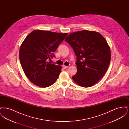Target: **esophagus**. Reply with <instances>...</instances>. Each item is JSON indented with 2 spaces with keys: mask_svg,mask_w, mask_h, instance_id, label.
Here are the masks:
<instances>
[{
  "mask_svg": "<svg viewBox=\"0 0 129 129\" xmlns=\"http://www.w3.org/2000/svg\"><path fill=\"white\" fill-rule=\"evenodd\" d=\"M62 67L64 69H66V68H67L68 67V66H65V65H63L62 66Z\"/></svg>",
  "mask_w": 129,
  "mask_h": 129,
  "instance_id": "1",
  "label": "esophagus"
}]
</instances>
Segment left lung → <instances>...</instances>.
Wrapping results in <instances>:
<instances>
[{
    "instance_id": "1",
    "label": "left lung",
    "mask_w": 129,
    "mask_h": 129,
    "mask_svg": "<svg viewBox=\"0 0 129 129\" xmlns=\"http://www.w3.org/2000/svg\"><path fill=\"white\" fill-rule=\"evenodd\" d=\"M65 40L77 56V73L72 77L73 80L84 87L96 84L110 62V49L105 38L96 31L81 30L70 34Z\"/></svg>"
}]
</instances>
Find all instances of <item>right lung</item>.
<instances>
[{
  "label": "right lung",
  "mask_w": 129,
  "mask_h": 129,
  "mask_svg": "<svg viewBox=\"0 0 129 129\" xmlns=\"http://www.w3.org/2000/svg\"><path fill=\"white\" fill-rule=\"evenodd\" d=\"M68 35L50 31H32L21 44L19 58L27 78L36 86L46 87L59 77L61 66L48 62L54 56L58 45Z\"/></svg>",
  "instance_id": "1"
}]
</instances>
